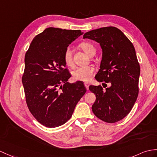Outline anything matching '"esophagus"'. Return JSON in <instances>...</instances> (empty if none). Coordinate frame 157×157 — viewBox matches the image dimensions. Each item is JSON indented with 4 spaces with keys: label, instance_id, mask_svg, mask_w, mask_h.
Masks as SVG:
<instances>
[{
    "label": "esophagus",
    "instance_id": "1",
    "mask_svg": "<svg viewBox=\"0 0 157 157\" xmlns=\"http://www.w3.org/2000/svg\"><path fill=\"white\" fill-rule=\"evenodd\" d=\"M84 85H85V87H86V88L88 90H89V86H90V84L87 82H85L84 83Z\"/></svg>",
    "mask_w": 157,
    "mask_h": 157
}]
</instances>
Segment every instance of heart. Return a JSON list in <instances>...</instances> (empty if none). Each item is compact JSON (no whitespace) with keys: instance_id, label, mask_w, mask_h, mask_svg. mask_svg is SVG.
Instances as JSON below:
<instances>
[{"instance_id":"heart-1","label":"heart","mask_w":157,"mask_h":157,"mask_svg":"<svg viewBox=\"0 0 157 157\" xmlns=\"http://www.w3.org/2000/svg\"><path fill=\"white\" fill-rule=\"evenodd\" d=\"M80 47L83 50L86 54L90 56L94 53H96V49L91 43L87 42H83L80 44ZM63 59L65 64L68 66H72V52L70 47H67L64 52ZM94 67L92 66L79 67L73 71V77L76 81L88 82L92 79L94 74Z\"/></svg>"}]
</instances>
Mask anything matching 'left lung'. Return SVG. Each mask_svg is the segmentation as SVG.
I'll return each instance as SVG.
<instances>
[{"label": "left lung", "mask_w": 157, "mask_h": 157, "mask_svg": "<svg viewBox=\"0 0 157 157\" xmlns=\"http://www.w3.org/2000/svg\"><path fill=\"white\" fill-rule=\"evenodd\" d=\"M83 39L100 43L102 57L95 78L99 82H110L105 90L101 85L90 86L89 90L96 97L92 111L105 122L120 121L129 114L138 94L140 70L135 49L126 36L114 27L88 31Z\"/></svg>", "instance_id": "1"}]
</instances>
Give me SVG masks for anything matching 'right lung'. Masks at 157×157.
I'll return each mask as SVG.
<instances>
[{"mask_svg": "<svg viewBox=\"0 0 157 157\" xmlns=\"http://www.w3.org/2000/svg\"><path fill=\"white\" fill-rule=\"evenodd\" d=\"M83 33L80 30L49 27L33 39L25 57L22 82L33 116L48 128L63 125L86 92L82 82L69 83L71 74L63 56L69 45Z\"/></svg>", "mask_w": 157, "mask_h": 157, "instance_id": "obj_1", "label": "right lung"}]
</instances>
